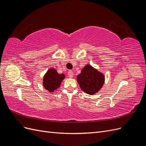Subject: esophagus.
<instances>
[{"instance_id":"1","label":"esophagus","mask_w":146,"mask_h":146,"mask_svg":"<svg viewBox=\"0 0 146 146\" xmlns=\"http://www.w3.org/2000/svg\"><path fill=\"white\" fill-rule=\"evenodd\" d=\"M73 76H74V72L72 71H71V70H69V71L68 72V76L70 78H72Z\"/></svg>"}]
</instances>
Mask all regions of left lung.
<instances>
[{
	"instance_id": "obj_1",
	"label": "left lung",
	"mask_w": 146,
	"mask_h": 146,
	"mask_svg": "<svg viewBox=\"0 0 146 146\" xmlns=\"http://www.w3.org/2000/svg\"><path fill=\"white\" fill-rule=\"evenodd\" d=\"M77 79L81 89L90 95L97 93L103 86L105 82L104 75L90 64H86L82 69Z\"/></svg>"
}]
</instances>
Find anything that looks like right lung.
Wrapping results in <instances>:
<instances>
[{"mask_svg": "<svg viewBox=\"0 0 146 146\" xmlns=\"http://www.w3.org/2000/svg\"><path fill=\"white\" fill-rule=\"evenodd\" d=\"M65 78L64 74H58L54 68L48 69L43 77V86L50 92H53L60 86Z\"/></svg>", "mask_w": 146, "mask_h": 146, "instance_id": "1", "label": "right lung"}]
</instances>
